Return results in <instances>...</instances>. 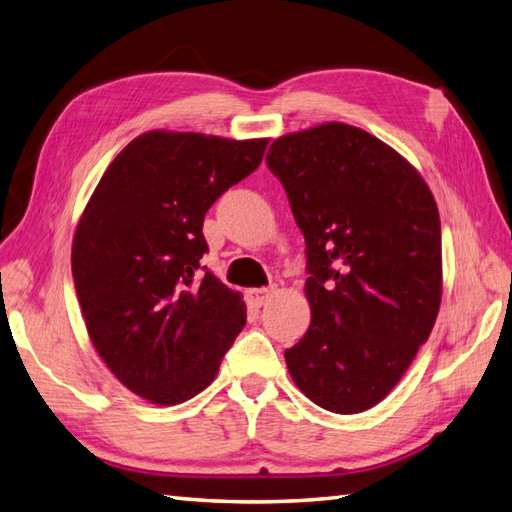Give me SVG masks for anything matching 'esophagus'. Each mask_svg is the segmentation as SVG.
Listing matches in <instances>:
<instances>
[{
	"label": "esophagus",
	"instance_id": "obj_1",
	"mask_svg": "<svg viewBox=\"0 0 512 512\" xmlns=\"http://www.w3.org/2000/svg\"><path fill=\"white\" fill-rule=\"evenodd\" d=\"M273 295H275V286H270V288H253V290L246 292L248 301L253 303L255 308L266 306V301H270V297H273Z\"/></svg>",
	"mask_w": 512,
	"mask_h": 512
}]
</instances>
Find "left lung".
<instances>
[{"label": "left lung", "instance_id": "1", "mask_svg": "<svg viewBox=\"0 0 512 512\" xmlns=\"http://www.w3.org/2000/svg\"><path fill=\"white\" fill-rule=\"evenodd\" d=\"M268 169L306 237L312 321L286 350L314 405H378L429 339L442 299V237L433 193L383 140L345 123L277 138Z\"/></svg>", "mask_w": 512, "mask_h": 512}]
</instances>
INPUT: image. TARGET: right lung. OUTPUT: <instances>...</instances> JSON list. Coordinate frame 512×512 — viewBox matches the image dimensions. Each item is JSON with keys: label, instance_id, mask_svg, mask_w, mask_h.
I'll return each instance as SVG.
<instances>
[{"label": "right lung", "instance_id": "1", "mask_svg": "<svg viewBox=\"0 0 512 512\" xmlns=\"http://www.w3.org/2000/svg\"><path fill=\"white\" fill-rule=\"evenodd\" d=\"M266 145L154 129L96 184L72 242L74 288L94 350L136 396L178 405L200 394L242 332V295L200 264L202 224Z\"/></svg>", "mask_w": 512, "mask_h": 512}]
</instances>
